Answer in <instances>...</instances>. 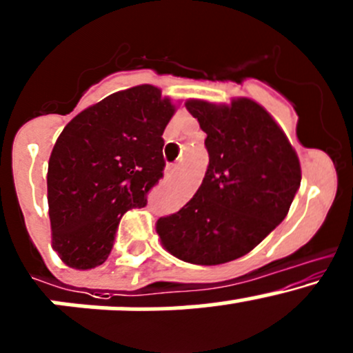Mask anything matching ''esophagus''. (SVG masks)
<instances>
[{
	"mask_svg": "<svg viewBox=\"0 0 353 353\" xmlns=\"http://www.w3.org/2000/svg\"><path fill=\"white\" fill-rule=\"evenodd\" d=\"M177 169H179V165L177 164H169L165 167V174L167 176H172V174L177 172Z\"/></svg>",
	"mask_w": 353,
	"mask_h": 353,
	"instance_id": "34e87169",
	"label": "esophagus"
}]
</instances>
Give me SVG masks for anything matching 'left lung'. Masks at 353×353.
<instances>
[{
  "instance_id": "1",
  "label": "left lung",
  "mask_w": 353,
  "mask_h": 353,
  "mask_svg": "<svg viewBox=\"0 0 353 353\" xmlns=\"http://www.w3.org/2000/svg\"><path fill=\"white\" fill-rule=\"evenodd\" d=\"M206 133L205 179L177 213L157 221L162 245L189 264L216 265L257 247L288 214L301 184L298 155L252 99L186 103Z\"/></svg>"
}]
</instances>
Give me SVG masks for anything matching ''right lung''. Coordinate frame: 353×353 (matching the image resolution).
<instances>
[{
  "mask_svg": "<svg viewBox=\"0 0 353 353\" xmlns=\"http://www.w3.org/2000/svg\"><path fill=\"white\" fill-rule=\"evenodd\" d=\"M174 106L161 89L135 86L81 111L65 125L47 172L52 247L76 269L108 259L118 223L147 206L164 176L162 133Z\"/></svg>",
  "mask_w": 353,
  "mask_h": 353,
  "instance_id": "right-lung-1",
  "label": "right lung"
}]
</instances>
